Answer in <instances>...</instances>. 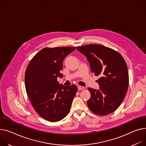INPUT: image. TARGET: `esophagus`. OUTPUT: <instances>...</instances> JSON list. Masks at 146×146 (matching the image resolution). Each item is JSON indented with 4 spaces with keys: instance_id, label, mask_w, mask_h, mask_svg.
Returning a JSON list of instances; mask_svg holds the SVG:
<instances>
[{
    "instance_id": "obj_1",
    "label": "esophagus",
    "mask_w": 146,
    "mask_h": 146,
    "mask_svg": "<svg viewBox=\"0 0 146 146\" xmlns=\"http://www.w3.org/2000/svg\"><path fill=\"white\" fill-rule=\"evenodd\" d=\"M85 89V87H83V86H78V90H84Z\"/></svg>"
}]
</instances>
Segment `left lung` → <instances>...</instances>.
Returning <instances> with one entry per match:
<instances>
[{"label": "left lung", "instance_id": "left-lung-1", "mask_svg": "<svg viewBox=\"0 0 146 146\" xmlns=\"http://www.w3.org/2000/svg\"><path fill=\"white\" fill-rule=\"evenodd\" d=\"M90 63L98 80V90L89 88L91 96L87 106L94 113L105 115L114 112L123 101L129 85L127 64L117 52L101 44H87L76 47Z\"/></svg>", "mask_w": 146, "mask_h": 146}]
</instances>
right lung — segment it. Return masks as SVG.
Segmentation results:
<instances>
[{
    "mask_svg": "<svg viewBox=\"0 0 146 146\" xmlns=\"http://www.w3.org/2000/svg\"><path fill=\"white\" fill-rule=\"evenodd\" d=\"M76 47H46L32 59L25 72L26 90L36 111L51 122L64 119L69 113L77 91L76 85L63 86L62 77L64 58Z\"/></svg>",
    "mask_w": 146,
    "mask_h": 146,
    "instance_id": "obj_1",
    "label": "right lung"
}]
</instances>
